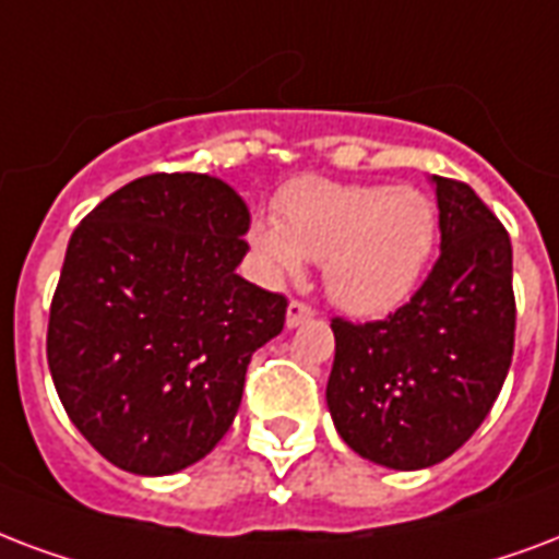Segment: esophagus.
<instances>
[{
  "label": "esophagus",
  "instance_id": "esophagus-1",
  "mask_svg": "<svg viewBox=\"0 0 559 559\" xmlns=\"http://www.w3.org/2000/svg\"><path fill=\"white\" fill-rule=\"evenodd\" d=\"M310 317H313V310H310L305 301L293 298V301L287 305V328H298L301 322H308Z\"/></svg>",
  "mask_w": 559,
  "mask_h": 559
}]
</instances>
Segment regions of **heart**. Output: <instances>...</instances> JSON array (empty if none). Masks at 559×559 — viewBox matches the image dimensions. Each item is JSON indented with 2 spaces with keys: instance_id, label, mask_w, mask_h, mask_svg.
I'll use <instances>...</instances> for the list:
<instances>
[{
  "instance_id": "heart-1",
  "label": "heart",
  "mask_w": 559,
  "mask_h": 559,
  "mask_svg": "<svg viewBox=\"0 0 559 559\" xmlns=\"http://www.w3.org/2000/svg\"><path fill=\"white\" fill-rule=\"evenodd\" d=\"M275 223H254L249 242L272 275L322 263L325 293L352 317L378 319L416 293L437 242V211L416 187L336 185L298 178L278 195Z\"/></svg>"
}]
</instances>
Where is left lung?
<instances>
[{"label": "left lung", "instance_id": "1", "mask_svg": "<svg viewBox=\"0 0 559 559\" xmlns=\"http://www.w3.org/2000/svg\"><path fill=\"white\" fill-rule=\"evenodd\" d=\"M440 258L413 298L378 322L331 319L328 411L378 466L413 472L451 457L492 411L513 360V246L478 193L431 176Z\"/></svg>", "mask_w": 559, "mask_h": 559}]
</instances>
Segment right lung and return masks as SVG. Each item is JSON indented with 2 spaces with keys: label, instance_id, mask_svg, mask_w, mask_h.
Masks as SVG:
<instances>
[{
  "label": "right lung",
  "instance_id": "1",
  "mask_svg": "<svg viewBox=\"0 0 559 559\" xmlns=\"http://www.w3.org/2000/svg\"><path fill=\"white\" fill-rule=\"evenodd\" d=\"M249 207L219 178L155 173L72 231L46 357L72 425L114 466L173 475L231 428L287 298L237 275Z\"/></svg>",
  "mask_w": 559,
  "mask_h": 559
}]
</instances>
